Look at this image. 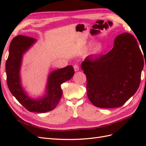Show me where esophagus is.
<instances>
[{"mask_svg":"<svg viewBox=\"0 0 146 146\" xmlns=\"http://www.w3.org/2000/svg\"><path fill=\"white\" fill-rule=\"evenodd\" d=\"M74 69L75 71H78L79 70V66L77 64H75L74 65Z\"/></svg>","mask_w":146,"mask_h":146,"instance_id":"esophagus-1","label":"esophagus"}]
</instances>
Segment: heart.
Segmentation results:
<instances>
[{
    "label": "heart",
    "mask_w": 146,
    "mask_h": 146,
    "mask_svg": "<svg viewBox=\"0 0 146 146\" xmlns=\"http://www.w3.org/2000/svg\"><path fill=\"white\" fill-rule=\"evenodd\" d=\"M102 49V45L100 43H96V44L92 47L91 50V53L92 54H98L99 52H100Z\"/></svg>",
    "instance_id": "obj_1"
}]
</instances>
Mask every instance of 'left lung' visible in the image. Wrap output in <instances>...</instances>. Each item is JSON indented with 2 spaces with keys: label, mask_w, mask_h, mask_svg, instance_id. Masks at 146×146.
Instances as JSON below:
<instances>
[{
  "label": "left lung",
  "mask_w": 146,
  "mask_h": 146,
  "mask_svg": "<svg viewBox=\"0 0 146 146\" xmlns=\"http://www.w3.org/2000/svg\"><path fill=\"white\" fill-rule=\"evenodd\" d=\"M143 67L135 38L129 33L119 35L107 54L94 59L88 56L81 64L88 98L99 108L121 107L138 90Z\"/></svg>",
  "instance_id": "1"
}]
</instances>
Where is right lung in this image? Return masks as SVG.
I'll use <instances>...</instances> for the list:
<instances>
[{
    "label": "right lung",
    "mask_w": 146,
    "mask_h": 146,
    "mask_svg": "<svg viewBox=\"0 0 146 146\" xmlns=\"http://www.w3.org/2000/svg\"><path fill=\"white\" fill-rule=\"evenodd\" d=\"M36 41L24 35L12 39L6 62L7 82L13 96L25 109L30 112L45 113L54 110L58 104L63 94L61 85L73 77L74 69L72 66H67L53 71L48 78L46 95L39 99L30 98L21 85L19 72L23 54Z\"/></svg>",
    "instance_id": "obj_1"
}]
</instances>
